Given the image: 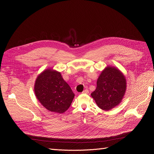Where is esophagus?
<instances>
[{"instance_id":"34e87169","label":"esophagus","mask_w":154,"mask_h":154,"mask_svg":"<svg viewBox=\"0 0 154 154\" xmlns=\"http://www.w3.org/2000/svg\"><path fill=\"white\" fill-rule=\"evenodd\" d=\"M88 92H89V91H88V89H85L82 92L83 94H88Z\"/></svg>"}]
</instances>
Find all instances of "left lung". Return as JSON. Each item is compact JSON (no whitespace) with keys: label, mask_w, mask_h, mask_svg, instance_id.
<instances>
[{"label":"left lung","mask_w":154,"mask_h":154,"mask_svg":"<svg viewBox=\"0 0 154 154\" xmlns=\"http://www.w3.org/2000/svg\"><path fill=\"white\" fill-rule=\"evenodd\" d=\"M126 79L118 69L105 68L97 80L96 90L91 93L100 109L109 110L122 101L126 91Z\"/></svg>","instance_id":"8db88e82"}]
</instances>
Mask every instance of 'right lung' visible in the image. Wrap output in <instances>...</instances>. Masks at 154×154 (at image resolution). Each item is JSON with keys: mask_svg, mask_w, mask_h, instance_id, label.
<instances>
[{"mask_svg": "<svg viewBox=\"0 0 154 154\" xmlns=\"http://www.w3.org/2000/svg\"><path fill=\"white\" fill-rule=\"evenodd\" d=\"M35 92L37 99L51 112L63 113L71 106L74 94L60 72L45 70L37 77Z\"/></svg>", "mask_w": 154, "mask_h": 154, "instance_id": "add662e5", "label": "right lung"}]
</instances>
